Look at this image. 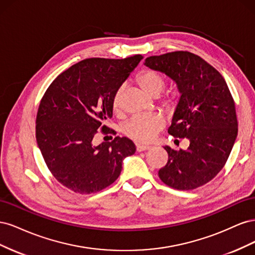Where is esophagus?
I'll use <instances>...</instances> for the list:
<instances>
[{
	"mask_svg": "<svg viewBox=\"0 0 255 255\" xmlns=\"http://www.w3.org/2000/svg\"><path fill=\"white\" fill-rule=\"evenodd\" d=\"M151 149L150 145H142V144H137L136 145V150L137 152H143V151H148Z\"/></svg>",
	"mask_w": 255,
	"mask_h": 255,
	"instance_id": "1",
	"label": "esophagus"
}]
</instances>
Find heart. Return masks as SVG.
Here are the masks:
<instances>
[{
  "mask_svg": "<svg viewBox=\"0 0 255 255\" xmlns=\"http://www.w3.org/2000/svg\"><path fill=\"white\" fill-rule=\"evenodd\" d=\"M137 83L146 95L157 98L165 88V79L159 73L153 70H144L137 76ZM125 87L121 86L113 98L114 110L118 111L121 107L122 94ZM172 100L169 98L164 102L170 105ZM163 128V121L157 116H135L125 127V133L132 139L139 142H149Z\"/></svg>",
  "mask_w": 255,
  "mask_h": 255,
  "instance_id": "heart-1",
  "label": "heart"
}]
</instances>
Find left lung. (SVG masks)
<instances>
[{
  "instance_id": "1",
  "label": "left lung",
  "mask_w": 255,
  "mask_h": 255,
  "mask_svg": "<svg viewBox=\"0 0 255 255\" xmlns=\"http://www.w3.org/2000/svg\"><path fill=\"white\" fill-rule=\"evenodd\" d=\"M144 66L166 74L181 94L168 133L189 140L187 150L164 148L168 161L158 171L168 186L189 190L213 180L235 143V103L223 76L204 59L187 51L145 58Z\"/></svg>"
}]
</instances>
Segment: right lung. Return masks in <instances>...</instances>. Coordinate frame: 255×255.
<instances>
[{
  "label": "right lung",
  "instance_id": "right-lung-1",
  "mask_svg": "<svg viewBox=\"0 0 255 255\" xmlns=\"http://www.w3.org/2000/svg\"><path fill=\"white\" fill-rule=\"evenodd\" d=\"M142 58L84 59L60 73L45 91L36 118L37 144L65 187L79 194L102 190L118 179L123 159L135 153L127 137L99 145L92 139L113 117L116 91Z\"/></svg>",
  "mask_w": 255,
  "mask_h": 255
}]
</instances>
